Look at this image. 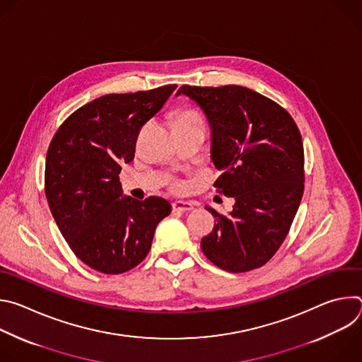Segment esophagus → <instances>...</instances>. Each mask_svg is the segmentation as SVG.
<instances>
[{
	"label": "esophagus",
	"mask_w": 362,
	"mask_h": 362,
	"mask_svg": "<svg viewBox=\"0 0 362 362\" xmlns=\"http://www.w3.org/2000/svg\"><path fill=\"white\" fill-rule=\"evenodd\" d=\"M172 209L173 212H187V211H193V204L189 202L176 200L172 203Z\"/></svg>",
	"instance_id": "34e87169"
}]
</instances>
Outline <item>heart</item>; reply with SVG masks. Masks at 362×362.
Listing matches in <instances>:
<instances>
[{"label":"heart","instance_id":"heart-1","mask_svg":"<svg viewBox=\"0 0 362 362\" xmlns=\"http://www.w3.org/2000/svg\"><path fill=\"white\" fill-rule=\"evenodd\" d=\"M176 123H202V119L194 110L185 109L176 115Z\"/></svg>","mask_w":362,"mask_h":362}]
</instances>
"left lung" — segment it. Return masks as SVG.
<instances>
[{
	"label": "left lung",
	"mask_w": 362,
	"mask_h": 362,
	"mask_svg": "<svg viewBox=\"0 0 362 362\" xmlns=\"http://www.w3.org/2000/svg\"><path fill=\"white\" fill-rule=\"evenodd\" d=\"M211 126V159L221 176L214 183L235 199L228 215L206 206L218 221L200 247L228 272L265 265L285 240L303 194L300 133L275 101L242 86L183 84Z\"/></svg>",
	"instance_id": "obj_1"
}]
</instances>
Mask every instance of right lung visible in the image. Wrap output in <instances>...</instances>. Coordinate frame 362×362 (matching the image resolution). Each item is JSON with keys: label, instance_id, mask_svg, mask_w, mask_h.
<instances>
[{"label": "right lung", "instance_id": "1", "mask_svg": "<svg viewBox=\"0 0 362 362\" xmlns=\"http://www.w3.org/2000/svg\"><path fill=\"white\" fill-rule=\"evenodd\" d=\"M176 87L101 95L76 110L49 143V211L78 259L101 274L137 267L150 250L156 226L172 212L163 197L124 196L119 173L134 159L140 127Z\"/></svg>", "mask_w": 362, "mask_h": 362}]
</instances>
